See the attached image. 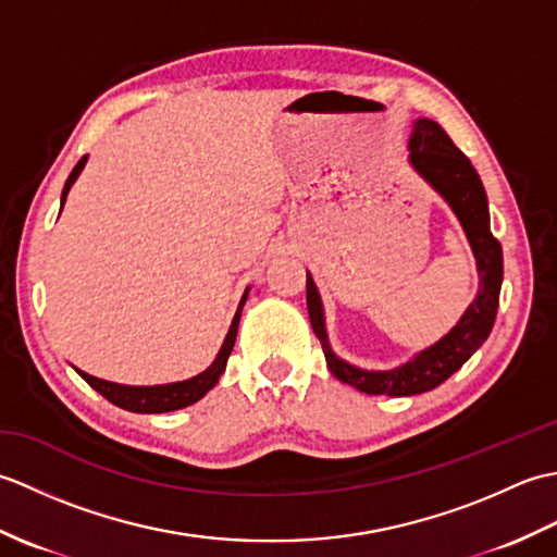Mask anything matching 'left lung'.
<instances>
[{"mask_svg": "<svg viewBox=\"0 0 557 557\" xmlns=\"http://www.w3.org/2000/svg\"><path fill=\"white\" fill-rule=\"evenodd\" d=\"M407 148L411 170L445 200L465 230L471 253L476 258L479 292L455 327L435 345L417 351L409 361L389 371H366L339 359L330 347L321 294H318L311 272H306V306H309L313 333L323 345L327 369L337 381L357 387L366 395L411 397L445 383L488 339L495 313H498L503 248L491 232L486 188H483L474 164L453 144V138L443 132L441 124L425 120V116L411 124Z\"/></svg>", "mask_w": 557, "mask_h": 557, "instance_id": "obj_1", "label": "left lung"}]
</instances>
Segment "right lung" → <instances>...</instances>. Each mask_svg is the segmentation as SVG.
I'll return each mask as SVG.
<instances>
[{"label": "right lung", "instance_id": "obj_1", "mask_svg": "<svg viewBox=\"0 0 557 557\" xmlns=\"http://www.w3.org/2000/svg\"><path fill=\"white\" fill-rule=\"evenodd\" d=\"M88 156L81 158L78 164L74 168V172L69 174V180L64 184V191H62V208L66 203V196L71 191V186L78 180V174L86 168ZM248 289L246 287L244 297L236 306V313L232 318V325H230V333L224 337L222 347L218 351L215 361H212L203 373H198L194 377H188V381H180V383H164V385H120V383H110V381H102V377L96 375H88L76 369V373L86 381L92 389H98V393L110 399L112 405L122 407L126 411H136V413H164V411H174V409H184L188 405H196L198 399H203L215 383L220 381V375L224 373V366H227V359L232 354L234 347V339H236V330H239V318H242V309L248 299Z\"/></svg>", "mask_w": 557, "mask_h": 557}]
</instances>
